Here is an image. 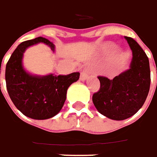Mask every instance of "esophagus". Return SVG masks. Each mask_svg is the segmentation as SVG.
Masks as SVG:
<instances>
[{"instance_id":"34e87169","label":"esophagus","mask_w":157,"mask_h":157,"mask_svg":"<svg viewBox=\"0 0 157 157\" xmlns=\"http://www.w3.org/2000/svg\"><path fill=\"white\" fill-rule=\"evenodd\" d=\"M89 71H90L89 68H85V69L83 70V71L81 72V75H80L81 80H85V79L87 78L88 75H89Z\"/></svg>"}]
</instances>
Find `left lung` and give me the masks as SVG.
I'll use <instances>...</instances> for the list:
<instances>
[{
  "instance_id": "1",
  "label": "left lung",
  "mask_w": 157,
  "mask_h": 157,
  "mask_svg": "<svg viewBox=\"0 0 157 157\" xmlns=\"http://www.w3.org/2000/svg\"><path fill=\"white\" fill-rule=\"evenodd\" d=\"M133 53L130 68L113 79L99 76L100 90L92 96L95 108L110 119L124 120L144 105L151 85V70L145 52L134 39L125 37Z\"/></svg>"
}]
</instances>
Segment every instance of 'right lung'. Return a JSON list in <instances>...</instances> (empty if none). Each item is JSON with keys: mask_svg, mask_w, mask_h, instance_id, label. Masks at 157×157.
I'll use <instances>...</instances> for the list:
<instances>
[{"mask_svg": "<svg viewBox=\"0 0 157 157\" xmlns=\"http://www.w3.org/2000/svg\"><path fill=\"white\" fill-rule=\"evenodd\" d=\"M40 42L55 51L54 44L45 38L23 41L17 45L6 66V84L12 101L23 115L36 120L48 119L61 111L67 89L80 75L78 72L58 76L28 73L22 63L23 53L28 47Z\"/></svg>", "mask_w": 157, "mask_h": 157, "instance_id": "obj_1", "label": "right lung"}]
</instances>
